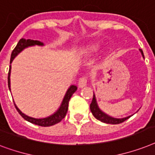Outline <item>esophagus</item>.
Returning a JSON list of instances; mask_svg holds the SVG:
<instances>
[{
	"label": "esophagus",
	"mask_w": 155,
	"mask_h": 155,
	"mask_svg": "<svg viewBox=\"0 0 155 155\" xmlns=\"http://www.w3.org/2000/svg\"><path fill=\"white\" fill-rule=\"evenodd\" d=\"M87 84V78L86 77H82L81 78L79 79L78 81V86L80 88L85 87V85Z\"/></svg>",
	"instance_id": "obj_1"
}]
</instances>
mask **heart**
Returning <instances> with one entry per match:
<instances>
[{
  "label": "heart",
  "mask_w": 155,
  "mask_h": 155,
  "mask_svg": "<svg viewBox=\"0 0 155 155\" xmlns=\"http://www.w3.org/2000/svg\"><path fill=\"white\" fill-rule=\"evenodd\" d=\"M99 48L98 43H92L85 47L84 49V53L86 54H92L97 51Z\"/></svg>",
  "instance_id": "1"
}]
</instances>
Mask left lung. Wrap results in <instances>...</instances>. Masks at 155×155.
Listing matches in <instances>:
<instances>
[{
    "instance_id": "obj_1",
    "label": "left lung",
    "mask_w": 155,
    "mask_h": 155,
    "mask_svg": "<svg viewBox=\"0 0 155 155\" xmlns=\"http://www.w3.org/2000/svg\"><path fill=\"white\" fill-rule=\"evenodd\" d=\"M139 50H140L141 54H142V57L144 58V54H143L142 50V49H139ZM90 107L91 113L94 116V117H96L99 121H101V122H104V123H107V124H119V123H122V122H125L126 120H127L132 116V115H130V116L122 117V118H116V117H113L111 116H110V115H108L107 114H106L105 112L101 110L100 108L98 107L94 93V97H93L92 102L90 104Z\"/></svg>"
}]
</instances>
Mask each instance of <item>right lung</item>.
<instances>
[{"mask_svg": "<svg viewBox=\"0 0 155 155\" xmlns=\"http://www.w3.org/2000/svg\"><path fill=\"white\" fill-rule=\"evenodd\" d=\"M34 45H41V46H43L44 44L41 41H39L37 40H31V39H25V38H21V40L18 41L17 45L15 47V49H13V52H12V54H11L10 58V64L12 63V61H13L16 57L18 55V54L24 50L25 48H28V47L30 46H34ZM10 73H11V65H9V70H8V85L9 90H11L10 89ZM78 87L76 85H70V88L68 89L66 93H65V96H64V98H63L62 101H61V104L60 107L58 108V110L56 112H54V114L49 117H44V118H35V117H29L28 115L25 114L24 113H22L21 111L20 110L18 107L16 106V104L14 103L15 107L17 109V110L18 111L20 114L21 115V117L24 118L25 120H26L28 122L33 123V124L38 125V126H41V127H50V126H54V125L57 124L58 122H60L61 120L65 117L66 115V113L68 110V106H69V101H70V97H72V95L74 94L75 91L77 90Z\"/></svg>", "mask_w": 155, "mask_h": 155, "instance_id": "right-lung-1", "label": "right lung"}]
</instances>
